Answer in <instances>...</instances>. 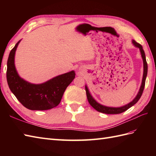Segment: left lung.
<instances>
[{"label":"left lung","instance_id":"left-lung-1","mask_svg":"<svg viewBox=\"0 0 156 156\" xmlns=\"http://www.w3.org/2000/svg\"><path fill=\"white\" fill-rule=\"evenodd\" d=\"M132 43H133L135 47H137L140 49L141 57H142V59H143V62H144V74H143V78H142V82H141V87L140 88V90H139V92L137 93L136 97H135V98L131 102H129V104L122 106V107H107V106L102 105L96 101L94 99V98L91 96L90 92L88 90L87 86L86 85L85 89H86V92H87V98H88V101L89 102V104H90L92 107L95 109V110H97L98 112H102V113H105V114L121 113V112H123L125 111H127V109L131 107L132 106H133L135 104H136L137 101L140 100V98L141 97L144 87H145V79H146L147 74V64L146 62V58H145V52L144 51L141 45L138 44V43H137L135 40L132 41Z\"/></svg>","mask_w":156,"mask_h":156}]
</instances>
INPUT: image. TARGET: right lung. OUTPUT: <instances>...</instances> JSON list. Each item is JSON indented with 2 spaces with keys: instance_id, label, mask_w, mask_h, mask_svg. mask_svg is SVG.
I'll return each instance as SVG.
<instances>
[{
  "instance_id": "1",
  "label": "right lung",
  "mask_w": 156,
  "mask_h": 156,
  "mask_svg": "<svg viewBox=\"0 0 156 156\" xmlns=\"http://www.w3.org/2000/svg\"><path fill=\"white\" fill-rule=\"evenodd\" d=\"M20 41L11 49L7 61L6 80L10 90L25 107L30 110L44 111L57 107L66 88L74 79L75 72L59 75L39 84L25 81L19 76L15 66V51Z\"/></svg>"
}]
</instances>
